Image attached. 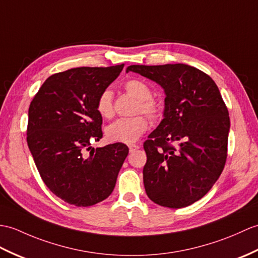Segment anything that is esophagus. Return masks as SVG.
Segmentation results:
<instances>
[{"label":"esophagus","instance_id":"1","mask_svg":"<svg viewBox=\"0 0 258 258\" xmlns=\"http://www.w3.org/2000/svg\"><path fill=\"white\" fill-rule=\"evenodd\" d=\"M128 148H130V152H134L136 151V149L140 148V145H136V144H131V145H128Z\"/></svg>","mask_w":258,"mask_h":258}]
</instances>
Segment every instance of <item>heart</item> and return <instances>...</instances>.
Instances as JSON below:
<instances>
[{"mask_svg":"<svg viewBox=\"0 0 258 258\" xmlns=\"http://www.w3.org/2000/svg\"><path fill=\"white\" fill-rule=\"evenodd\" d=\"M124 88L127 93L139 100L136 106L137 113L142 112L151 118H156L159 115V106L152 99V89L145 82L131 79L125 82ZM97 111L103 118L113 116V91L110 88L104 89L98 97ZM147 127V119L142 115L118 118L105 127V136L107 141L112 143L132 144L140 139Z\"/></svg>","mask_w":258,"mask_h":258,"instance_id":"1","label":"heart"}]
</instances>
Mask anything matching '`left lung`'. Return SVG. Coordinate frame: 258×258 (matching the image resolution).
I'll return each mask as SVG.
<instances>
[{
    "label": "left lung",
    "instance_id": "left-lung-1",
    "mask_svg": "<svg viewBox=\"0 0 258 258\" xmlns=\"http://www.w3.org/2000/svg\"><path fill=\"white\" fill-rule=\"evenodd\" d=\"M164 89V118L144 143L143 169L149 199L166 208L192 205L222 172L230 132L229 111L218 86L203 71L184 63L132 64Z\"/></svg>",
    "mask_w": 258,
    "mask_h": 258
}]
</instances>
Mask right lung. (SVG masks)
<instances>
[{
	"instance_id": "1",
	"label": "right lung",
	"mask_w": 258,
	"mask_h": 258,
	"mask_svg": "<svg viewBox=\"0 0 258 258\" xmlns=\"http://www.w3.org/2000/svg\"><path fill=\"white\" fill-rule=\"evenodd\" d=\"M123 67H80L52 75L29 105L27 144L35 165L48 189L69 205L90 207L106 199L128 154L121 143L90 146L102 139L98 97Z\"/></svg>"
}]
</instances>
